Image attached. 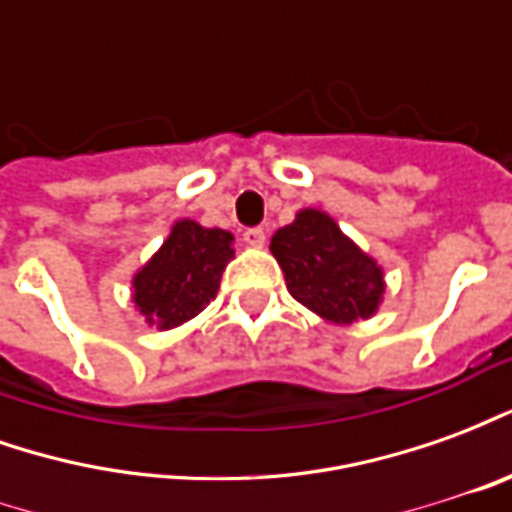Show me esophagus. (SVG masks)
<instances>
[{"instance_id":"1","label":"esophagus","mask_w":512,"mask_h":512,"mask_svg":"<svg viewBox=\"0 0 512 512\" xmlns=\"http://www.w3.org/2000/svg\"><path fill=\"white\" fill-rule=\"evenodd\" d=\"M244 241L249 246L260 249V246H266V230H263V227H249L244 233Z\"/></svg>"}]
</instances>
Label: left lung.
I'll list each match as a JSON object with an SVG mask.
<instances>
[{
    "label": "left lung",
    "mask_w": 512,
    "mask_h": 512,
    "mask_svg": "<svg viewBox=\"0 0 512 512\" xmlns=\"http://www.w3.org/2000/svg\"><path fill=\"white\" fill-rule=\"evenodd\" d=\"M271 255L282 266L290 296L323 321H365L384 299V268L318 208H304L279 227Z\"/></svg>",
    "instance_id": "1"
}]
</instances>
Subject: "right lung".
<instances>
[{"label":"right lung","mask_w":512,"mask_h":512,"mask_svg":"<svg viewBox=\"0 0 512 512\" xmlns=\"http://www.w3.org/2000/svg\"><path fill=\"white\" fill-rule=\"evenodd\" d=\"M233 255V233L180 219L156 255L134 274L136 310L158 329L191 321L216 299Z\"/></svg>","instance_id":"right-lung-1"}]
</instances>
